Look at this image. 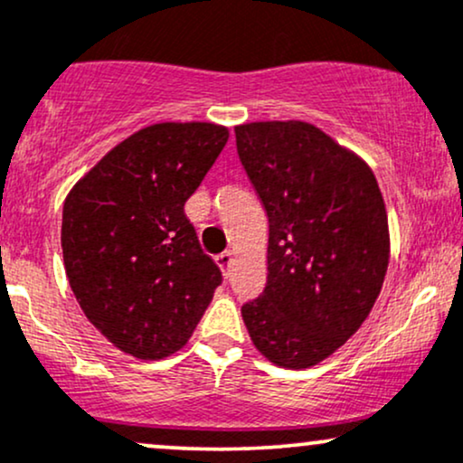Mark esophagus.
I'll use <instances>...</instances> for the list:
<instances>
[{
	"label": "esophagus",
	"mask_w": 463,
	"mask_h": 463,
	"mask_svg": "<svg viewBox=\"0 0 463 463\" xmlns=\"http://www.w3.org/2000/svg\"><path fill=\"white\" fill-rule=\"evenodd\" d=\"M215 261H217V265H220V269L222 272H228V268H231V261H232V252L231 250H224V252H220L215 257Z\"/></svg>",
	"instance_id": "esophagus-1"
}]
</instances>
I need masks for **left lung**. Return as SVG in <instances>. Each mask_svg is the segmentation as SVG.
<instances>
[{
  "instance_id": "1",
  "label": "left lung",
  "mask_w": 463,
  "mask_h": 463,
  "mask_svg": "<svg viewBox=\"0 0 463 463\" xmlns=\"http://www.w3.org/2000/svg\"><path fill=\"white\" fill-rule=\"evenodd\" d=\"M237 154L269 220L268 285L241 307L259 353L320 364L364 324L390 261L374 174L305 121L237 126Z\"/></svg>"
}]
</instances>
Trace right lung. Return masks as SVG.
<instances>
[{
	"label": "right lung",
	"mask_w": 463,
	"mask_h": 463,
	"mask_svg": "<svg viewBox=\"0 0 463 463\" xmlns=\"http://www.w3.org/2000/svg\"><path fill=\"white\" fill-rule=\"evenodd\" d=\"M215 124H156L121 141L62 209V257L84 316L139 359L176 353L204 316L222 272L184 202L224 150Z\"/></svg>",
	"instance_id": "add662e5"
}]
</instances>
